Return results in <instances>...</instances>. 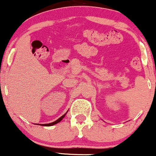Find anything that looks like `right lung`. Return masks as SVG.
<instances>
[{
  "label": "right lung",
  "mask_w": 156,
  "mask_h": 156,
  "mask_svg": "<svg viewBox=\"0 0 156 156\" xmlns=\"http://www.w3.org/2000/svg\"><path fill=\"white\" fill-rule=\"evenodd\" d=\"M65 115H66V114L63 115L61 116V118H59L58 119L56 120V121H54V122L49 123V124H43V125H42V124H41V126H52V125H54V124H58V122H60V121H61V120H62V119H64V118L65 117Z\"/></svg>",
  "instance_id": "right-lung-1"
}]
</instances>
